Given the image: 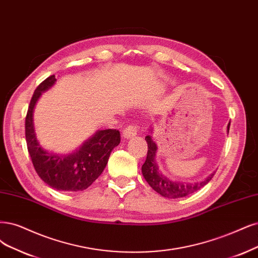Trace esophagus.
Instances as JSON below:
<instances>
[{
  "instance_id": "34e87169",
  "label": "esophagus",
  "mask_w": 258,
  "mask_h": 258,
  "mask_svg": "<svg viewBox=\"0 0 258 258\" xmlns=\"http://www.w3.org/2000/svg\"><path fill=\"white\" fill-rule=\"evenodd\" d=\"M137 132H138V126L137 125H134V124H131V125L126 126L125 128L123 130L122 134H123V137L124 138H133L135 137L137 135Z\"/></svg>"
}]
</instances>
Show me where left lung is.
Returning <instances> with one entry per match:
<instances>
[{
  "label": "left lung",
  "instance_id": "8db88e82",
  "mask_svg": "<svg viewBox=\"0 0 258 258\" xmlns=\"http://www.w3.org/2000/svg\"><path fill=\"white\" fill-rule=\"evenodd\" d=\"M230 124L227 125V133L230 131ZM146 141L148 144V154L145 164L141 167L142 175L146 178L148 184L153 188L155 191L168 199H178L187 197L191 195L199 189L204 187L209 180L213 178L215 172L207 176L202 182L198 183H187V182H176V180H171L167 176H165L160 172L158 169V165L155 160L157 146L152 139L150 135L146 137Z\"/></svg>",
  "mask_w": 258,
  "mask_h": 258
}]
</instances>
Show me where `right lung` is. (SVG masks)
I'll use <instances>...</instances> for the list:
<instances>
[{"instance_id":"obj_1","label":"right lung","mask_w":258,"mask_h":258,"mask_svg":"<svg viewBox=\"0 0 258 258\" xmlns=\"http://www.w3.org/2000/svg\"><path fill=\"white\" fill-rule=\"evenodd\" d=\"M55 75L45 79L36 88L25 118V139L28 154L37 174L45 184L59 191H82L97 179L107 165L113 148L120 144L117 130L98 131L73 153L60 155L44 150L34 130L33 111L42 92L55 84Z\"/></svg>"}]
</instances>
